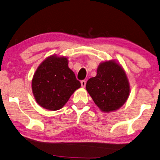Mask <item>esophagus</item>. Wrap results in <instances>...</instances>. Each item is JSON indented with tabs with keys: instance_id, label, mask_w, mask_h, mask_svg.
Segmentation results:
<instances>
[{
	"instance_id": "34e87169",
	"label": "esophagus",
	"mask_w": 160,
	"mask_h": 160,
	"mask_svg": "<svg viewBox=\"0 0 160 160\" xmlns=\"http://www.w3.org/2000/svg\"><path fill=\"white\" fill-rule=\"evenodd\" d=\"M81 84H82V88H85L86 84V81H84V80L82 81V82H81Z\"/></svg>"
}]
</instances>
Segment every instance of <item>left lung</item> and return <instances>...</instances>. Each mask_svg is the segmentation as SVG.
Here are the masks:
<instances>
[{
    "instance_id": "obj_1",
    "label": "left lung",
    "mask_w": 160,
    "mask_h": 160,
    "mask_svg": "<svg viewBox=\"0 0 160 160\" xmlns=\"http://www.w3.org/2000/svg\"><path fill=\"white\" fill-rule=\"evenodd\" d=\"M86 88L95 104L107 113L121 108L130 93L129 82L124 69L113 60L99 64L97 75L89 78Z\"/></svg>"
}]
</instances>
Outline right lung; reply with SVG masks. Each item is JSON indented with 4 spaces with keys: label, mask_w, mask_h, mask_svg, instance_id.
<instances>
[{
    "label": "right lung",
    "mask_w": 160,
    "mask_h": 160,
    "mask_svg": "<svg viewBox=\"0 0 160 160\" xmlns=\"http://www.w3.org/2000/svg\"><path fill=\"white\" fill-rule=\"evenodd\" d=\"M80 87V82L69 68L67 58L56 55H50L42 62L32 81V92L36 102L51 111L62 108Z\"/></svg>",
    "instance_id": "add662e5"
}]
</instances>
